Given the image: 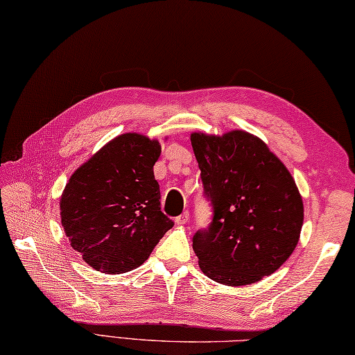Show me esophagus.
Wrapping results in <instances>:
<instances>
[{
	"label": "esophagus",
	"mask_w": 355,
	"mask_h": 355,
	"mask_svg": "<svg viewBox=\"0 0 355 355\" xmlns=\"http://www.w3.org/2000/svg\"><path fill=\"white\" fill-rule=\"evenodd\" d=\"M188 220H190V213L188 211H184L182 214L176 218V223H179V225H184V223H187Z\"/></svg>",
	"instance_id": "34e87169"
}]
</instances>
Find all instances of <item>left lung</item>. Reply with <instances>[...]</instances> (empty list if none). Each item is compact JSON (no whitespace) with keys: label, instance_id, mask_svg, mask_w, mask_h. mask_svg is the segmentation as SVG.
Masks as SVG:
<instances>
[{"label":"left lung","instance_id":"1","mask_svg":"<svg viewBox=\"0 0 355 355\" xmlns=\"http://www.w3.org/2000/svg\"><path fill=\"white\" fill-rule=\"evenodd\" d=\"M211 222L193 236L202 272L242 286L270 276L293 254L303 225V202L293 176L250 133L191 135Z\"/></svg>","mask_w":355,"mask_h":355}]
</instances>
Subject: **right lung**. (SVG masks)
<instances>
[{
  "mask_svg": "<svg viewBox=\"0 0 355 355\" xmlns=\"http://www.w3.org/2000/svg\"><path fill=\"white\" fill-rule=\"evenodd\" d=\"M161 146L125 133L108 142L70 178L61 222L71 248L92 268L121 274L141 266L175 225L161 211L153 165Z\"/></svg>",
  "mask_w": 355,
  "mask_h": 355,
  "instance_id": "obj_1",
  "label": "right lung"
}]
</instances>
